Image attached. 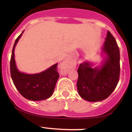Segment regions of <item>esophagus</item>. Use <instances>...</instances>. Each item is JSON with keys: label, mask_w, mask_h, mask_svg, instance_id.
<instances>
[{"label": "esophagus", "mask_w": 132, "mask_h": 132, "mask_svg": "<svg viewBox=\"0 0 132 132\" xmlns=\"http://www.w3.org/2000/svg\"><path fill=\"white\" fill-rule=\"evenodd\" d=\"M74 66V64L71 61L68 60V59H66L60 65V71L61 73L63 75H65L67 73V72L69 71L71 69L73 68V67Z\"/></svg>", "instance_id": "34e87169"}]
</instances>
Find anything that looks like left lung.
Segmentation results:
<instances>
[{
    "label": "left lung",
    "mask_w": 132,
    "mask_h": 132,
    "mask_svg": "<svg viewBox=\"0 0 132 132\" xmlns=\"http://www.w3.org/2000/svg\"><path fill=\"white\" fill-rule=\"evenodd\" d=\"M103 57L101 64L88 61L80 64L77 70V86L80 97L88 102H98L107 98L116 88L120 77V50L112 35L108 31L101 47Z\"/></svg>",
    "instance_id": "left-lung-1"
}]
</instances>
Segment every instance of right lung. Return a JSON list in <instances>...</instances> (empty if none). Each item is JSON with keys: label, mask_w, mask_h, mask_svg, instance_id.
<instances>
[{"label": "right lung", "mask_w": 132, "mask_h": 132, "mask_svg": "<svg viewBox=\"0 0 132 132\" xmlns=\"http://www.w3.org/2000/svg\"><path fill=\"white\" fill-rule=\"evenodd\" d=\"M24 31L15 41L10 59V74L15 87L24 98L30 101H39L52 96L56 82L59 79L57 63L45 71L35 74L20 72L17 68L14 59V50Z\"/></svg>", "instance_id": "1"}]
</instances>
